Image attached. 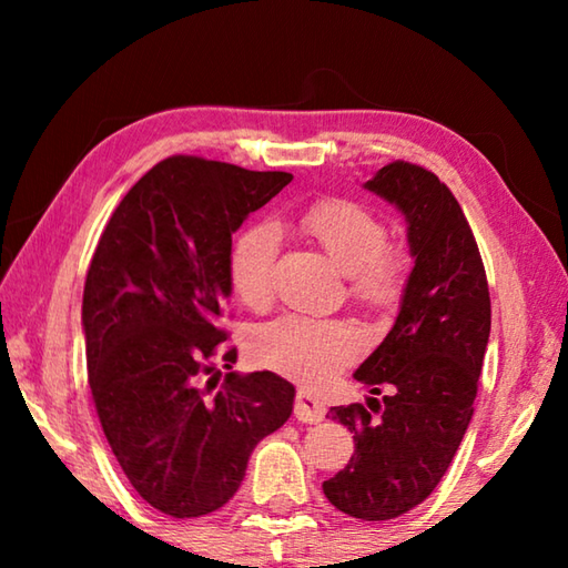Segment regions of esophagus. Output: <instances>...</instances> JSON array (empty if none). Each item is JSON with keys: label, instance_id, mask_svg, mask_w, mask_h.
<instances>
[{"label": "esophagus", "instance_id": "esophagus-1", "mask_svg": "<svg viewBox=\"0 0 568 568\" xmlns=\"http://www.w3.org/2000/svg\"><path fill=\"white\" fill-rule=\"evenodd\" d=\"M295 418L303 423H321L325 418V403L311 390L301 388L295 396Z\"/></svg>", "mask_w": 568, "mask_h": 568}]
</instances>
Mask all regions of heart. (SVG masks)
<instances>
[{
	"label": "heart",
	"mask_w": 568,
	"mask_h": 568,
	"mask_svg": "<svg viewBox=\"0 0 568 568\" xmlns=\"http://www.w3.org/2000/svg\"><path fill=\"white\" fill-rule=\"evenodd\" d=\"M297 230L348 273V291L365 307L386 311L398 303L406 267L390 250L388 230L368 210L341 197H318L295 215ZM281 235L273 223H250L235 235L227 255V277L247 307H265L273 295V267ZM363 351V333L343 318L318 321L287 313L261 325L250 338L257 365L297 378L323 383Z\"/></svg>",
	"instance_id": "1"
}]
</instances>
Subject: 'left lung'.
Wrapping results in <instances>:
<instances>
[{"mask_svg": "<svg viewBox=\"0 0 568 568\" xmlns=\"http://www.w3.org/2000/svg\"><path fill=\"white\" fill-rule=\"evenodd\" d=\"M365 187L406 215L416 265L396 325L355 371L373 396L383 388L388 396L331 408L355 450L323 494L353 518L388 521L426 501L464 440L491 333V297L474 230L446 182L396 160Z\"/></svg>", "mask_w": 568, "mask_h": 568, "instance_id": "obj_1", "label": "left lung"}]
</instances>
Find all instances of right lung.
Segmentation results:
<instances>
[{
	"instance_id": "add662e5",
	"label": "right lung",
	"mask_w": 568,
	"mask_h": 568,
	"mask_svg": "<svg viewBox=\"0 0 568 568\" xmlns=\"http://www.w3.org/2000/svg\"><path fill=\"white\" fill-rule=\"evenodd\" d=\"M291 180L172 155L134 182L92 255L82 325L94 410L134 491L172 518L225 506L253 448L293 413V383L230 371L237 351L217 323L233 233Z\"/></svg>"
}]
</instances>
